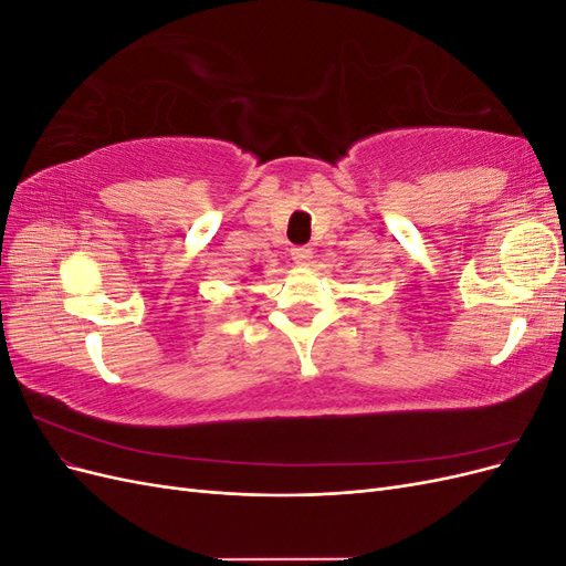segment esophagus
Masks as SVG:
<instances>
[{
    "mask_svg": "<svg viewBox=\"0 0 566 566\" xmlns=\"http://www.w3.org/2000/svg\"><path fill=\"white\" fill-rule=\"evenodd\" d=\"M290 254H293V262L297 266H306V264L312 262V256H314L312 248H293V250H290Z\"/></svg>",
    "mask_w": 566,
    "mask_h": 566,
    "instance_id": "34e87169",
    "label": "esophagus"
}]
</instances>
